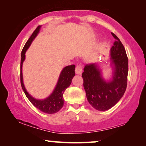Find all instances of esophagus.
Returning a JSON list of instances; mask_svg holds the SVG:
<instances>
[{
  "label": "esophagus",
  "mask_w": 146,
  "mask_h": 146,
  "mask_svg": "<svg viewBox=\"0 0 146 146\" xmlns=\"http://www.w3.org/2000/svg\"><path fill=\"white\" fill-rule=\"evenodd\" d=\"M75 73L77 75H81L82 73V68L80 65H77L75 68Z\"/></svg>",
  "instance_id": "1"
}]
</instances>
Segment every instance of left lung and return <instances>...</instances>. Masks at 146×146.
Listing matches in <instances>:
<instances>
[{"label": "left lung", "mask_w": 146, "mask_h": 146, "mask_svg": "<svg viewBox=\"0 0 146 146\" xmlns=\"http://www.w3.org/2000/svg\"><path fill=\"white\" fill-rule=\"evenodd\" d=\"M115 41L110 50V64L112 77H103L100 64L86 65L82 74L84 88L89 103L98 111H106L113 107L123 97L127 87L128 58L123 44L114 33Z\"/></svg>", "instance_id": "left-lung-1"}]
</instances>
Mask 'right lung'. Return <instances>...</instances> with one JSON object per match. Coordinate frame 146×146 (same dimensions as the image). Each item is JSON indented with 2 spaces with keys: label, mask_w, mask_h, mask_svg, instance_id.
<instances>
[{
  "label": "right lung",
  "mask_w": 146,
  "mask_h": 146,
  "mask_svg": "<svg viewBox=\"0 0 146 146\" xmlns=\"http://www.w3.org/2000/svg\"><path fill=\"white\" fill-rule=\"evenodd\" d=\"M40 28L41 26H38L36 28L35 30L32 33L31 36L28 39V40L26 42L23 49V51H22L21 60V83L22 88H23V90L25 93L26 97L28 98V100L30 101L35 107L45 113L53 114V113H57L63 107V94L66 88H68L70 86L72 79L75 75V66H68L63 68L60 75H59L55 89L53 90V92L50 94V95H49L47 98H44V99H36V98L32 97L31 95H29L24 84L23 65L26 58L25 53L26 51L31 46L32 42L37 36L39 31H40Z\"/></svg>",
  "instance_id": "1"
}]
</instances>
